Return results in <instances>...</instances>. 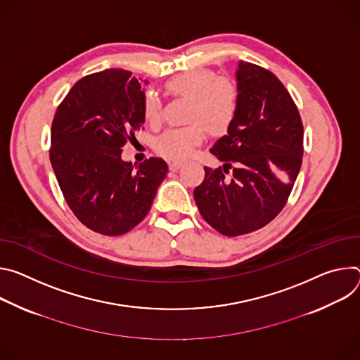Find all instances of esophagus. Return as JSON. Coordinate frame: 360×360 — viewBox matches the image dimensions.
Returning a JSON list of instances; mask_svg holds the SVG:
<instances>
[{
    "mask_svg": "<svg viewBox=\"0 0 360 360\" xmlns=\"http://www.w3.org/2000/svg\"><path fill=\"white\" fill-rule=\"evenodd\" d=\"M181 166H183V163H180V162H170L169 163V167H170L172 172H177Z\"/></svg>",
    "mask_w": 360,
    "mask_h": 360,
    "instance_id": "obj_1",
    "label": "esophagus"
}]
</instances>
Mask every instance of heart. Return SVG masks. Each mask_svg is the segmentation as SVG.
<instances>
[{"label": "heart", "mask_w": 360, "mask_h": 360, "mask_svg": "<svg viewBox=\"0 0 360 360\" xmlns=\"http://www.w3.org/2000/svg\"><path fill=\"white\" fill-rule=\"evenodd\" d=\"M166 90L188 100L184 127L169 129L155 140L160 154L170 158H187L194 147L205 139V129L213 134H224L234 122L237 112V89L226 78H217L210 70H191L183 72L166 84ZM162 114V103L155 93L148 91L144 98V117L148 123H157Z\"/></svg>", "instance_id": "obj_1"}]
</instances>
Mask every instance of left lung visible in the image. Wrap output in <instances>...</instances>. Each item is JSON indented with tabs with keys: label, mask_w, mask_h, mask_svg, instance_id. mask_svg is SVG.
Segmentation results:
<instances>
[{
	"label": "left lung",
	"mask_w": 360,
	"mask_h": 360,
	"mask_svg": "<svg viewBox=\"0 0 360 360\" xmlns=\"http://www.w3.org/2000/svg\"><path fill=\"white\" fill-rule=\"evenodd\" d=\"M237 112L210 153L223 169L205 167L194 188L202 217L224 236L262 229L285 207L303 157V124L289 91L273 72L238 61Z\"/></svg>",
	"instance_id": "obj_1"
}]
</instances>
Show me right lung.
I'll return each mask as SVG.
<instances>
[{
	"instance_id": "1",
	"label": "right lung",
	"mask_w": 360,
	"mask_h": 360,
	"mask_svg": "<svg viewBox=\"0 0 360 360\" xmlns=\"http://www.w3.org/2000/svg\"><path fill=\"white\" fill-rule=\"evenodd\" d=\"M147 79L110 68L72 86L51 126L50 160L75 217L96 233L120 236L148 213L169 167L151 157L137 165L123 147L144 122Z\"/></svg>"
}]
</instances>
